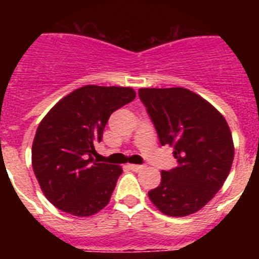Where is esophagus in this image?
<instances>
[{
  "mask_svg": "<svg viewBox=\"0 0 259 259\" xmlns=\"http://www.w3.org/2000/svg\"><path fill=\"white\" fill-rule=\"evenodd\" d=\"M144 167L145 166H143V164H128V168L132 171H135V172H139L140 170H143Z\"/></svg>",
  "mask_w": 259,
  "mask_h": 259,
  "instance_id": "obj_1",
  "label": "esophagus"
}]
</instances>
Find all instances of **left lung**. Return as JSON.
I'll return each instance as SVG.
<instances>
[{"label": "left lung", "instance_id": "1", "mask_svg": "<svg viewBox=\"0 0 259 259\" xmlns=\"http://www.w3.org/2000/svg\"><path fill=\"white\" fill-rule=\"evenodd\" d=\"M139 97L161 145L174 148L178 167L161 172L149 192L158 210L185 217L202 209L222 188L232 166V135L224 116L185 88H141Z\"/></svg>", "mask_w": 259, "mask_h": 259}]
</instances>
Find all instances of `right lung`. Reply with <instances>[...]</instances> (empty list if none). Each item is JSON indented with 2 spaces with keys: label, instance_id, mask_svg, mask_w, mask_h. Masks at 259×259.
<instances>
[{
  "label": "right lung",
  "instance_id": "right-lung-1",
  "mask_svg": "<svg viewBox=\"0 0 259 259\" xmlns=\"http://www.w3.org/2000/svg\"><path fill=\"white\" fill-rule=\"evenodd\" d=\"M123 87L85 85L53 106L32 144V167L45 197L62 211L89 217L109 203L122 167L93 161L110 115L134 101Z\"/></svg>",
  "mask_w": 259,
  "mask_h": 259
}]
</instances>
